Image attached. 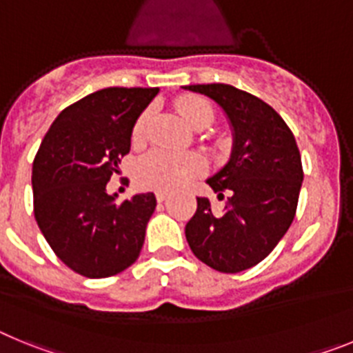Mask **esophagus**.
<instances>
[{
	"label": "esophagus",
	"instance_id": "1",
	"mask_svg": "<svg viewBox=\"0 0 353 353\" xmlns=\"http://www.w3.org/2000/svg\"><path fill=\"white\" fill-rule=\"evenodd\" d=\"M155 196H157V201H159V203H162V201H166L168 196H170V194H168V192H164V191H159Z\"/></svg>",
	"mask_w": 353,
	"mask_h": 353
}]
</instances>
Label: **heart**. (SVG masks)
<instances>
[{
  "mask_svg": "<svg viewBox=\"0 0 353 353\" xmlns=\"http://www.w3.org/2000/svg\"><path fill=\"white\" fill-rule=\"evenodd\" d=\"M183 120L194 129L198 125H210L214 121V109L207 101L199 97H182L176 102ZM150 120V111H145L136 120L132 129L134 141L145 138L146 125ZM203 159L196 154H176L170 150H152L143 155L136 164V179L141 185L157 189V191H174L191 182L196 174L203 171Z\"/></svg>",
  "mask_w": 353,
  "mask_h": 353,
  "instance_id": "b5f03b06",
  "label": "heart"
}]
</instances>
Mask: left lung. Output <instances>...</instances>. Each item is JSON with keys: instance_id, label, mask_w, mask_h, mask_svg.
<instances>
[{"instance_id": "8db88e82", "label": "left lung", "mask_w": 353, "mask_h": 353, "mask_svg": "<svg viewBox=\"0 0 353 353\" xmlns=\"http://www.w3.org/2000/svg\"><path fill=\"white\" fill-rule=\"evenodd\" d=\"M182 88L219 105L233 136L230 161L207 180L224 210L214 214L210 199L196 198L185 239L212 269L242 272L269 256L295 217L304 180L297 143L285 120L251 93L219 83Z\"/></svg>"}]
</instances>
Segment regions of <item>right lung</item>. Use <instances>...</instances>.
I'll return each mask as SVG.
<instances>
[{
  "instance_id": "add662e5",
  "label": "right lung",
  "mask_w": 353,
  "mask_h": 353,
  "mask_svg": "<svg viewBox=\"0 0 353 353\" xmlns=\"http://www.w3.org/2000/svg\"><path fill=\"white\" fill-rule=\"evenodd\" d=\"M159 88H104L52 121L33 161V207L56 256L81 276L101 279L138 260L154 192L117 203L111 174L129 154L132 129Z\"/></svg>"
}]
</instances>
